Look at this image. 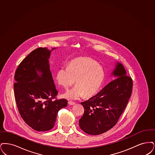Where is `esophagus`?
<instances>
[{
    "label": "esophagus",
    "mask_w": 155,
    "mask_h": 155,
    "mask_svg": "<svg viewBox=\"0 0 155 155\" xmlns=\"http://www.w3.org/2000/svg\"><path fill=\"white\" fill-rule=\"evenodd\" d=\"M68 104H69L70 105H75V102H72V101H69V102H68Z\"/></svg>",
    "instance_id": "esophagus-1"
}]
</instances>
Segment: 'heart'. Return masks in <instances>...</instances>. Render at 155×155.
Returning a JSON list of instances; mask_svg holds the SVG:
<instances>
[{
  "instance_id": "heart-1",
  "label": "heart",
  "mask_w": 155,
  "mask_h": 155,
  "mask_svg": "<svg viewBox=\"0 0 155 155\" xmlns=\"http://www.w3.org/2000/svg\"><path fill=\"white\" fill-rule=\"evenodd\" d=\"M56 78L58 84L66 90L76 81L77 86L63 95L68 100H75L84 95L91 97L96 94L102 84L105 73L96 61L84 58L71 62L68 67H61Z\"/></svg>"
}]
</instances>
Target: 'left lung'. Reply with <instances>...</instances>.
<instances>
[{
	"label": "left lung",
	"instance_id": "left-lung-1",
	"mask_svg": "<svg viewBox=\"0 0 155 155\" xmlns=\"http://www.w3.org/2000/svg\"><path fill=\"white\" fill-rule=\"evenodd\" d=\"M113 72L116 79L87 101L81 102L84 112L79 120L81 129L88 134L100 135L113 128L126 107L133 88L132 78L119 63Z\"/></svg>",
	"mask_w": 155,
	"mask_h": 155
}]
</instances>
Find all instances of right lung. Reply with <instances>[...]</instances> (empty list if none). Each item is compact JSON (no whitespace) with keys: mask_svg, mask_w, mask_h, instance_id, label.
Masks as SVG:
<instances>
[{"mask_svg":"<svg viewBox=\"0 0 155 155\" xmlns=\"http://www.w3.org/2000/svg\"><path fill=\"white\" fill-rule=\"evenodd\" d=\"M50 53L46 47L34 50L21 61L14 74V97L18 112L27 124L38 131L53 128L58 111L68 104L67 100L56 98L58 91L48 60ZM36 70L42 72L41 77Z\"/></svg>","mask_w":155,"mask_h":155,"instance_id":"1","label":"right lung"}]
</instances>
